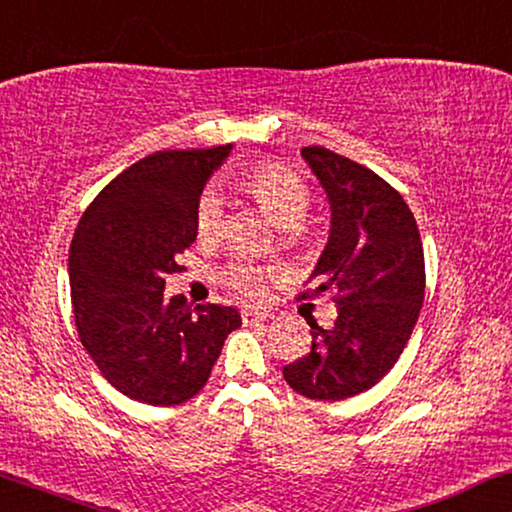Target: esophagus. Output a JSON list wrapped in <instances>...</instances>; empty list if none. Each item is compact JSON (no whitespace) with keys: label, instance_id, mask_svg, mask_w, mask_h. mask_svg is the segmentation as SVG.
Listing matches in <instances>:
<instances>
[{"label":"esophagus","instance_id":"1","mask_svg":"<svg viewBox=\"0 0 512 512\" xmlns=\"http://www.w3.org/2000/svg\"><path fill=\"white\" fill-rule=\"evenodd\" d=\"M268 319H270V314L263 312V310H251V307L242 310L244 324H261V321H268Z\"/></svg>","mask_w":512,"mask_h":512}]
</instances>
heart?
I'll list each match as a JSON object with an SVG mask.
<instances>
[{"mask_svg": "<svg viewBox=\"0 0 512 512\" xmlns=\"http://www.w3.org/2000/svg\"><path fill=\"white\" fill-rule=\"evenodd\" d=\"M242 186L254 195L258 205L275 219L279 226H296L307 216L310 209V188L305 181L284 167L261 165L242 177ZM223 226V198L216 191H205L195 209V228L200 237L219 235ZM270 270L247 258H237L223 270V282L237 296L256 300L263 296L265 279Z\"/></svg>", "mask_w": 512, "mask_h": 512, "instance_id": "b5f03b06", "label": "heart"}]
</instances>
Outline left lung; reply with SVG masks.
<instances>
[{"label":"left lung","mask_w":512,"mask_h":512,"mask_svg":"<svg viewBox=\"0 0 512 512\" xmlns=\"http://www.w3.org/2000/svg\"><path fill=\"white\" fill-rule=\"evenodd\" d=\"M331 209L312 296L335 291L333 328L312 326V349L284 368L289 387L314 401H342L394 368L424 303V249L401 193L373 170L324 149L300 151Z\"/></svg>","instance_id":"1"}]
</instances>
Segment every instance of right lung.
Returning a JSON list of instances; mask_svg holds the SVG:
<instances>
[{"label":"right lung","instance_id":"1","mask_svg":"<svg viewBox=\"0 0 512 512\" xmlns=\"http://www.w3.org/2000/svg\"><path fill=\"white\" fill-rule=\"evenodd\" d=\"M233 146L158 151L90 202L69 247L74 319L95 366L132 401L179 405L205 387L235 307L165 298V277L198 237L202 188Z\"/></svg>","mask_w":512,"mask_h":512}]
</instances>
